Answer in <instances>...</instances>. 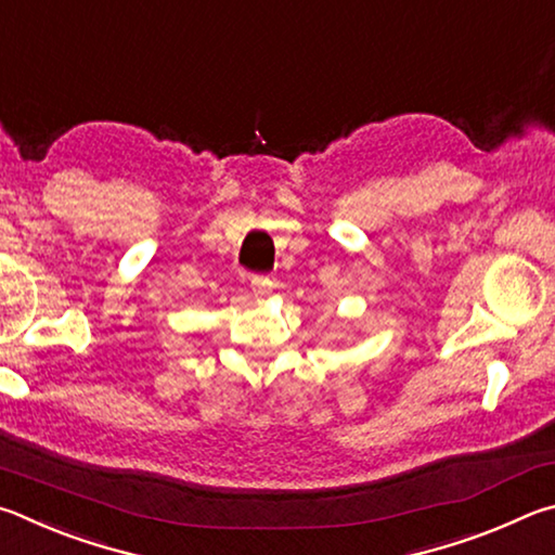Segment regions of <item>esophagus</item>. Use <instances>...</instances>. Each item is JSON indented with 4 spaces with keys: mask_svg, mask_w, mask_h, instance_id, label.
Returning a JSON list of instances; mask_svg holds the SVG:
<instances>
[{
    "mask_svg": "<svg viewBox=\"0 0 555 555\" xmlns=\"http://www.w3.org/2000/svg\"><path fill=\"white\" fill-rule=\"evenodd\" d=\"M250 289L256 299H266L272 293V280L268 275H256L250 278Z\"/></svg>",
    "mask_w": 555,
    "mask_h": 555,
    "instance_id": "obj_1",
    "label": "esophagus"
}]
</instances>
